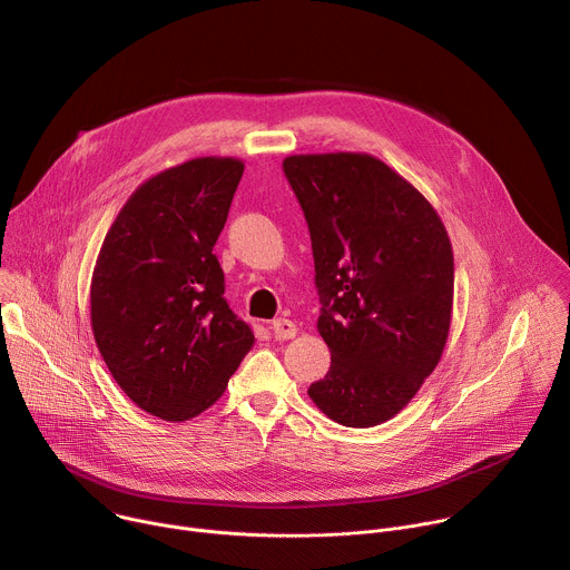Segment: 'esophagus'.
I'll return each instance as SVG.
<instances>
[{
  "label": "esophagus",
  "mask_w": 570,
  "mask_h": 570,
  "mask_svg": "<svg viewBox=\"0 0 570 570\" xmlns=\"http://www.w3.org/2000/svg\"><path fill=\"white\" fill-rule=\"evenodd\" d=\"M271 330H273V336H275L277 341H288V338H293V336L297 334L295 322H291V320H286V317L275 320Z\"/></svg>",
  "instance_id": "obj_1"
}]
</instances>
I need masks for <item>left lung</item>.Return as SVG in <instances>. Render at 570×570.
I'll return each instance as SVG.
<instances>
[{"instance_id":"1","label":"left lung","mask_w":570,"mask_h":570,"mask_svg":"<svg viewBox=\"0 0 570 570\" xmlns=\"http://www.w3.org/2000/svg\"><path fill=\"white\" fill-rule=\"evenodd\" d=\"M284 174L311 232L317 332L332 367L308 387L330 420H392L442 358L453 250L435 207L367 153L288 155Z\"/></svg>"}]
</instances>
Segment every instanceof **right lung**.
I'll return each mask as SVG.
<instances>
[{
	"label": "right lung",
	"instance_id": "right-lung-1",
	"mask_svg": "<svg viewBox=\"0 0 570 570\" xmlns=\"http://www.w3.org/2000/svg\"><path fill=\"white\" fill-rule=\"evenodd\" d=\"M243 176L236 157H196L135 189L92 273L97 347L141 411L187 422L220 399L255 334L225 302L216 238Z\"/></svg>",
	"mask_w": 570,
	"mask_h": 570
}]
</instances>
